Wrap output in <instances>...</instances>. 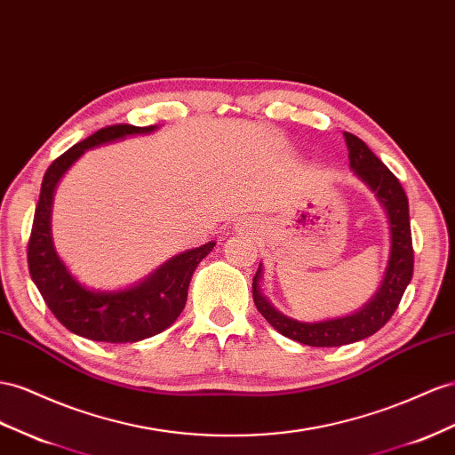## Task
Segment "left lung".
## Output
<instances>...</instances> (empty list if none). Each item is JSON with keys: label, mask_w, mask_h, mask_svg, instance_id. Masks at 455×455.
<instances>
[{"label": "left lung", "mask_w": 455, "mask_h": 455, "mask_svg": "<svg viewBox=\"0 0 455 455\" xmlns=\"http://www.w3.org/2000/svg\"><path fill=\"white\" fill-rule=\"evenodd\" d=\"M345 140L348 147L350 168L375 191L379 201L387 208L390 222V260L385 274V281L383 285H380L379 292L375 294V299L354 315L329 319V322L319 323H302L297 322V319H291L283 314H279L274 306L262 297V292L258 291L260 267H258L256 275L252 277V299L258 312H260L266 317V322L275 327L281 335L308 347H342L377 333V331L392 317V314L396 312L398 304L403 297V291H406L413 275V243L406 193H403L398 178L379 161L370 147H367L360 138L345 132Z\"/></svg>", "instance_id": "left-lung-1"}]
</instances>
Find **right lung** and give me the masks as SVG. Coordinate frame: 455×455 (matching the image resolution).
<instances>
[{
  "label": "right lung",
  "mask_w": 455,
  "mask_h": 455,
  "mask_svg": "<svg viewBox=\"0 0 455 455\" xmlns=\"http://www.w3.org/2000/svg\"><path fill=\"white\" fill-rule=\"evenodd\" d=\"M155 126L115 124L72 145L45 170L28 239V269L47 308L72 333L100 342H138L161 333L176 322L188 300L195 267L214 249V241L181 252L147 277L138 287L118 292H93L82 287L59 260L49 233L53 191L60 176L90 147L132 133L153 132Z\"/></svg>",
  "instance_id": "right-lung-1"
}]
</instances>
